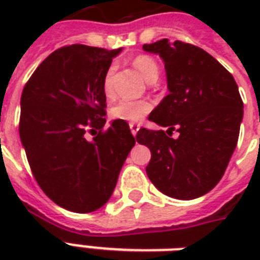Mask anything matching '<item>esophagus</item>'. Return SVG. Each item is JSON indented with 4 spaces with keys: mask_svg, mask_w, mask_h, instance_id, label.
Here are the masks:
<instances>
[{
    "mask_svg": "<svg viewBox=\"0 0 260 260\" xmlns=\"http://www.w3.org/2000/svg\"><path fill=\"white\" fill-rule=\"evenodd\" d=\"M129 128H131V132H132V135L135 136V135L139 132V129H140V125H139V124H136V122H131Z\"/></svg>",
    "mask_w": 260,
    "mask_h": 260,
    "instance_id": "obj_1",
    "label": "esophagus"
}]
</instances>
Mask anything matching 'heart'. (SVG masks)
<instances>
[{"mask_svg": "<svg viewBox=\"0 0 260 260\" xmlns=\"http://www.w3.org/2000/svg\"><path fill=\"white\" fill-rule=\"evenodd\" d=\"M134 67L140 73L147 82L156 81L159 75V67L154 59L147 55H139L132 62ZM113 73L114 66L109 67L104 78V91L106 95H112L113 93ZM152 109V102L148 100H120L110 108V116L114 120H122L128 122L140 121L146 114Z\"/></svg>", "mask_w": 260, "mask_h": 260, "instance_id": "heart-1", "label": "heart"}]
</instances>
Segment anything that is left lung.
<instances>
[{
    "mask_svg": "<svg viewBox=\"0 0 260 260\" xmlns=\"http://www.w3.org/2000/svg\"><path fill=\"white\" fill-rule=\"evenodd\" d=\"M143 50L158 54L170 93L150 114L165 131L142 128L136 140L150 148L147 175L177 200H194L221 179L238 144L243 101L238 85L216 59L189 43L162 39ZM175 129L180 136L170 138Z\"/></svg>",
    "mask_w": 260,
    "mask_h": 260,
    "instance_id": "left-lung-1",
    "label": "left lung"
}]
</instances>
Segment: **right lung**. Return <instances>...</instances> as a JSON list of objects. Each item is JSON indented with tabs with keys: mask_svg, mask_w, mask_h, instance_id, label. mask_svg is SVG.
I'll use <instances>...</instances> for the list:
<instances>
[{
	"mask_svg": "<svg viewBox=\"0 0 260 260\" xmlns=\"http://www.w3.org/2000/svg\"><path fill=\"white\" fill-rule=\"evenodd\" d=\"M121 50L62 47L40 63L22 90L18 131L30 170L47 197L71 212L90 213L109 201L136 143L122 120L102 131V83Z\"/></svg>",
	"mask_w": 260,
	"mask_h": 260,
	"instance_id": "1",
	"label": "right lung"
}]
</instances>
